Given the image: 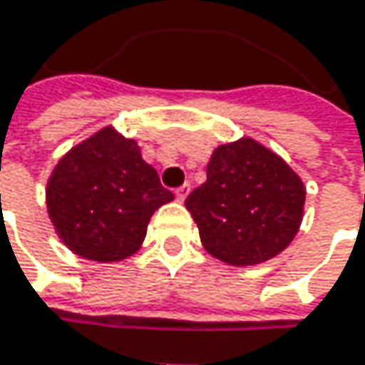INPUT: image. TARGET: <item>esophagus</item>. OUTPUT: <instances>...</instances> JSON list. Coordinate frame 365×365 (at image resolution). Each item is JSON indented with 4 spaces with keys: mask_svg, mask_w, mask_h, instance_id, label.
I'll list each match as a JSON object with an SVG mask.
<instances>
[{
    "mask_svg": "<svg viewBox=\"0 0 365 365\" xmlns=\"http://www.w3.org/2000/svg\"><path fill=\"white\" fill-rule=\"evenodd\" d=\"M187 192H190V183H183L180 187H175V196H178L180 200H183V198L187 196Z\"/></svg>",
    "mask_w": 365,
    "mask_h": 365,
    "instance_id": "34e87169",
    "label": "esophagus"
}]
</instances>
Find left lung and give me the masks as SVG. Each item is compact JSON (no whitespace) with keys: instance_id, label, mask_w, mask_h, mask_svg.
Masks as SVG:
<instances>
[{"instance_id":"obj_1","label":"left lung","mask_w":365,"mask_h":365,"mask_svg":"<svg viewBox=\"0 0 365 365\" xmlns=\"http://www.w3.org/2000/svg\"><path fill=\"white\" fill-rule=\"evenodd\" d=\"M302 180L254 139L220 145L207 182L190 192L200 241L213 257L252 266L281 254L296 237L304 209Z\"/></svg>"}]
</instances>
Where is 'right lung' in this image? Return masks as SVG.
Returning <instances> with one entry per match:
<instances>
[{
	"label": "right lung",
	"instance_id": "obj_1",
	"mask_svg": "<svg viewBox=\"0 0 365 365\" xmlns=\"http://www.w3.org/2000/svg\"><path fill=\"white\" fill-rule=\"evenodd\" d=\"M48 213L61 241L86 259L118 262L139 250L152 213L173 200L133 139L103 128L67 152L50 175Z\"/></svg>",
	"mask_w": 365,
	"mask_h": 365
}]
</instances>
